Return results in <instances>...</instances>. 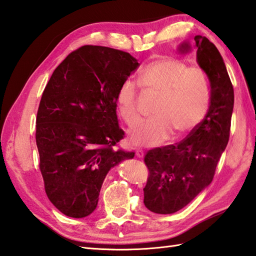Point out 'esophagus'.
Returning a JSON list of instances; mask_svg holds the SVG:
<instances>
[{"instance_id": "esophagus-1", "label": "esophagus", "mask_w": 256, "mask_h": 256, "mask_svg": "<svg viewBox=\"0 0 256 256\" xmlns=\"http://www.w3.org/2000/svg\"><path fill=\"white\" fill-rule=\"evenodd\" d=\"M135 155H136L138 158H143V156H144V153H143V150H136V153H135Z\"/></svg>"}]
</instances>
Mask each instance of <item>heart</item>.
<instances>
[{
	"mask_svg": "<svg viewBox=\"0 0 256 256\" xmlns=\"http://www.w3.org/2000/svg\"><path fill=\"white\" fill-rule=\"evenodd\" d=\"M138 79L145 91L158 94V99L152 110L153 118L130 132L133 144H160L172 133L180 136L202 121L210 102V86L200 68L188 67L178 57L162 56L146 64ZM116 106L128 126L140 121L138 88L133 81L125 80L120 86Z\"/></svg>",
	"mask_w": 256,
	"mask_h": 256,
	"instance_id": "b5f03b06",
	"label": "heart"
}]
</instances>
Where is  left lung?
Segmentation results:
<instances>
[{"label": "left lung", "instance_id": "left-lung-1", "mask_svg": "<svg viewBox=\"0 0 256 256\" xmlns=\"http://www.w3.org/2000/svg\"><path fill=\"white\" fill-rule=\"evenodd\" d=\"M197 62L210 84V106L202 122L175 145L150 150L144 157L148 177L144 204L152 212L170 214L186 206L214 179L230 138L234 92L226 64L214 44L194 36ZM188 42L179 47L190 50Z\"/></svg>", "mask_w": 256, "mask_h": 256}]
</instances>
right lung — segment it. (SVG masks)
I'll use <instances>...</instances> for the list:
<instances>
[{
  "label": "right lung",
  "instance_id": "obj_1",
  "mask_svg": "<svg viewBox=\"0 0 256 256\" xmlns=\"http://www.w3.org/2000/svg\"><path fill=\"white\" fill-rule=\"evenodd\" d=\"M138 66L128 52L86 45L64 59L45 86L36 118L40 170L48 199L64 214H92L108 170L134 157L113 146L124 136L118 90Z\"/></svg>",
  "mask_w": 256,
  "mask_h": 256
}]
</instances>
